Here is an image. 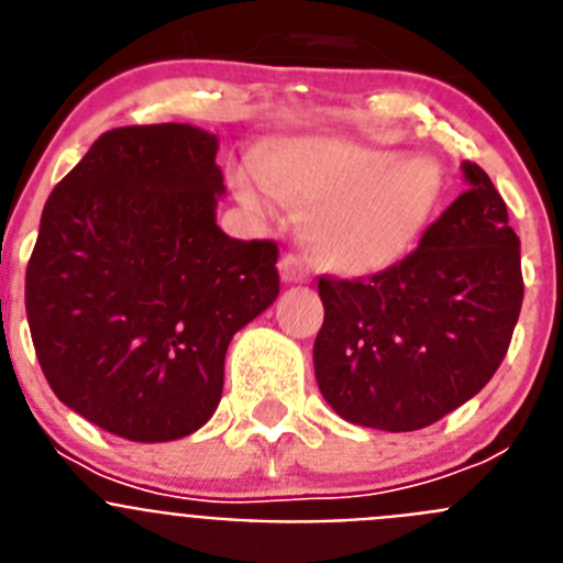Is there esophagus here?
<instances>
[{"mask_svg":"<svg viewBox=\"0 0 563 563\" xmlns=\"http://www.w3.org/2000/svg\"><path fill=\"white\" fill-rule=\"evenodd\" d=\"M278 273L285 278L287 285H298V282H307L310 278V265H307L305 256H298V253H287L278 262Z\"/></svg>","mask_w":563,"mask_h":563,"instance_id":"obj_1","label":"esophagus"}]
</instances>
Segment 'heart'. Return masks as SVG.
Returning <instances> with one entry per match:
<instances>
[{"label": "heart", "instance_id": "heart-1", "mask_svg": "<svg viewBox=\"0 0 563 563\" xmlns=\"http://www.w3.org/2000/svg\"><path fill=\"white\" fill-rule=\"evenodd\" d=\"M239 200L276 217L285 202L312 208L307 242L316 262L343 276L397 265L434 211L442 172L431 157H400L341 137H296L247 161L233 177Z\"/></svg>", "mask_w": 563, "mask_h": 563}]
</instances>
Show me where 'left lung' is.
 <instances>
[{
	"mask_svg": "<svg viewBox=\"0 0 563 563\" xmlns=\"http://www.w3.org/2000/svg\"><path fill=\"white\" fill-rule=\"evenodd\" d=\"M462 174L467 191L402 262L318 278V389L355 426L426 429L482 391L510 346L525 298L519 236L490 177L476 163Z\"/></svg>",
	"mask_w": 563,
	"mask_h": 563,
	"instance_id": "left-lung-1",
	"label": "left lung"
}]
</instances>
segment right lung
I'll list each match as a JSON object with an SVG mask.
<instances>
[{
	"mask_svg": "<svg viewBox=\"0 0 563 563\" xmlns=\"http://www.w3.org/2000/svg\"><path fill=\"white\" fill-rule=\"evenodd\" d=\"M220 137L188 123L103 132L53 188L24 276L49 389L132 442L202 429L231 338L278 296V247L217 225Z\"/></svg>",
	"mask_w": 563,
	"mask_h": 563,
	"instance_id": "1",
	"label": "right lung"
}]
</instances>
